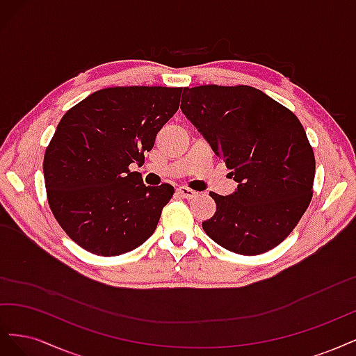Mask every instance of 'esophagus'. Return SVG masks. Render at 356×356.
Returning <instances> with one entry per match:
<instances>
[{
  "instance_id": "34e87169",
  "label": "esophagus",
  "mask_w": 356,
  "mask_h": 356,
  "mask_svg": "<svg viewBox=\"0 0 356 356\" xmlns=\"http://www.w3.org/2000/svg\"><path fill=\"white\" fill-rule=\"evenodd\" d=\"M177 193L178 195L181 196V197H184V199H193V197H196V195L197 193L195 191V190H191V188H188V187H178L177 188Z\"/></svg>"
}]
</instances>
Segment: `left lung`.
<instances>
[{
    "mask_svg": "<svg viewBox=\"0 0 356 356\" xmlns=\"http://www.w3.org/2000/svg\"><path fill=\"white\" fill-rule=\"evenodd\" d=\"M181 111L232 169L238 188L217 203L202 227L220 246L242 255L270 251L306 212L315 156L303 126L284 105L251 86L184 88Z\"/></svg>",
    "mask_w": 356,
    "mask_h": 356,
    "instance_id": "left-lung-1",
    "label": "left lung"
}]
</instances>
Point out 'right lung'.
Returning <instances> with one entry per match:
<instances>
[{"label":"right lung","instance_id":"obj_1","mask_svg":"<svg viewBox=\"0 0 356 356\" xmlns=\"http://www.w3.org/2000/svg\"><path fill=\"white\" fill-rule=\"evenodd\" d=\"M181 88H108L89 95L62 117L46 149L44 182L56 221L96 255L141 246L157 227L174 187H147L144 154L178 111Z\"/></svg>","mask_w":356,"mask_h":356}]
</instances>
